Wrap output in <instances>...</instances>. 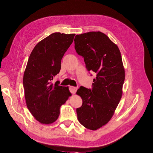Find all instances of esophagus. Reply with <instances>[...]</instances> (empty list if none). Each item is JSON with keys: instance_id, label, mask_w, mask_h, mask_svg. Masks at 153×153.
I'll use <instances>...</instances> for the list:
<instances>
[{"instance_id": "esophagus-1", "label": "esophagus", "mask_w": 153, "mask_h": 153, "mask_svg": "<svg viewBox=\"0 0 153 153\" xmlns=\"http://www.w3.org/2000/svg\"><path fill=\"white\" fill-rule=\"evenodd\" d=\"M69 89H70V92H71L72 94H75L77 91V88L75 87H72V86L69 87Z\"/></svg>"}]
</instances>
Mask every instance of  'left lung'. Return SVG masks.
Here are the masks:
<instances>
[{
  "label": "left lung",
  "mask_w": 153,
  "mask_h": 153,
  "mask_svg": "<svg viewBox=\"0 0 153 153\" xmlns=\"http://www.w3.org/2000/svg\"><path fill=\"white\" fill-rule=\"evenodd\" d=\"M74 44L88 71L96 74L92 89L80 87L76 92L83 100L76 109L77 119L85 127L95 131L110 121L121 98L125 80L122 59L117 46L101 32L77 35Z\"/></svg>",
  "instance_id": "1"
}]
</instances>
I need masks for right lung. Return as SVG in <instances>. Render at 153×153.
<instances>
[{
	"label": "right lung",
	"instance_id": "1",
	"mask_svg": "<svg viewBox=\"0 0 153 153\" xmlns=\"http://www.w3.org/2000/svg\"><path fill=\"white\" fill-rule=\"evenodd\" d=\"M75 34L56 32L34 47L23 76L26 106L41 123L50 124L60 114V107L71 96L68 87L52 80L61 70V59Z\"/></svg>",
	"mask_w": 153,
	"mask_h": 153
}]
</instances>
